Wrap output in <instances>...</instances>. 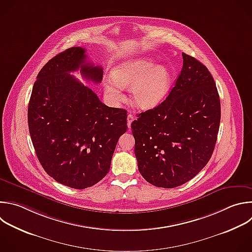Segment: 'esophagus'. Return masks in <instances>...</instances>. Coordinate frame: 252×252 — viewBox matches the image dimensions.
<instances>
[{"mask_svg":"<svg viewBox=\"0 0 252 252\" xmlns=\"http://www.w3.org/2000/svg\"><path fill=\"white\" fill-rule=\"evenodd\" d=\"M134 120V118H133V116L131 115V114H128L127 115V127L130 129V126H131V123H132V121Z\"/></svg>","mask_w":252,"mask_h":252,"instance_id":"1","label":"esophagus"}]
</instances>
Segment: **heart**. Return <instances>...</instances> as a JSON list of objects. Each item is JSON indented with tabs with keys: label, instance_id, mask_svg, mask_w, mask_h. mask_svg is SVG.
Wrapping results in <instances>:
<instances>
[{
	"label": "heart",
	"instance_id": "b5f03b06",
	"mask_svg": "<svg viewBox=\"0 0 252 252\" xmlns=\"http://www.w3.org/2000/svg\"><path fill=\"white\" fill-rule=\"evenodd\" d=\"M106 93L121 100L122 88H131L134 104L141 109H151L160 104L170 88V72L166 66H154L148 59L127 60L113 71V78L105 83Z\"/></svg>",
	"mask_w": 252,
	"mask_h": 252
}]
</instances>
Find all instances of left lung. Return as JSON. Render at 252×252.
Here are the masks:
<instances>
[{
    "label": "left lung",
    "instance_id": "1",
    "mask_svg": "<svg viewBox=\"0 0 252 252\" xmlns=\"http://www.w3.org/2000/svg\"><path fill=\"white\" fill-rule=\"evenodd\" d=\"M182 56L181 73L168 97L131 123L140 174L153 186L167 189L190 181L207 165L220 122L212 74L196 58Z\"/></svg>",
    "mask_w": 252,
    "mask_h": 252
}]
</instances>
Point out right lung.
I'll use <instances>...</instances> for the list:
<instances>
[{"label": "right lung", "instance_id": "1", "mask_svg": "<svg viewBox=\"0 0 252 252\" xmlns=\"http://www.w3.org/2000/svg\"><path fill=\"white\" fill-rule=\"evenodd\" d=\"M94 83L103 68L87 62L86 50L71 47L39 71L29 103L32 141L45 172L73 189L97 184L110 171L120 136L127 129L126 111L103 104L71 72Z\"/></svg>", "mask_w": 252, "mask_h": 252}]
</instances>
